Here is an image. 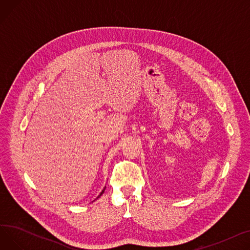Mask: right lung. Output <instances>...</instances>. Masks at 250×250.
<instances>
[{
	"mask_svg": "<svg viewBox=\"0 0 250 250\" xmlns=\"http://www.w3.org/2000/svg\"><path fill=\"white\" fill-rule=\"evenodd\" d=\"M104 190H105V188H103V190H102V191H101V192H100V194H99V195H98V198H100V196H101V194H102V193H103V192H104ZM98 198H97V199H98Z\"/></svg>",
	"mask_w": 250,
	"mask_h": 250,
	"instance_id": "1",
	"label": "right lung"
}]
</instances>
